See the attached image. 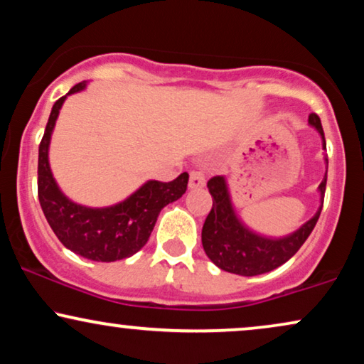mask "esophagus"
<instances>
[{"label": "esophagus", "instance_id": "esophagus-1", "mask_svg": "<svg viewBox=\"0 0 364 364\" xmlns=\"http://www.w3.org/2000/svg\"><path fill=\"white\" fill-rule=\"evenodd\" d=\"M205 183H206L205 173L200 171V169H193L190 173V188H201L205 186Z\"/></svg>", "mask_w": 364, "mask_h": 364}]
</instances>
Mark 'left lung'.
I'll use <instances>...</instances> for the list:
<instances>
[{
    "mask_svg": "<svg viewBox=\"0 0 364 364\" xmlns=\"http://www.w3.org/2000/svg\"><path fill=\"white\" fill-rule=\"evenodd\" d=\"M309 124L323 136L326 149L324 131L319 116L311 114ZM326 181H328V176H324L323 183L319 185L321 206L309 222L302 225L292 235L279 238V240H270V238L255 235L238 222L235 213H233L232 203H230L225 178L213 176L206 185L211 198H213V206H211L205 220L203 230H201V243H203L205 254L222 270H227L230 274L247 275V277L277 269L294 254H297L299 248L304 245L307 237L314 230L321 210H323Z\"/></svg>",
    "mask_w": 364,
    "mask_h": 364,
    "instance_id": "obj_1",
    "label": "left lung"
}]
</instances>
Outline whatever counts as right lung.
Wrapping results in <instances>:
<instances>
[{"label": "right lung", "instance_id": "right-lung-1", "mask_svg": "<svg viewBox=\"0 0 364 364\" xmlns=\"http://www.w3.org/2000/svg\"><path fill=\"white\" fill-rule=\"evenodd\" d=\"M85 82L73 85L79 92ZM67 95L53 104L38 148V200L45 218L60 242L73 254L95 262L127 259L149 240L159 211L185 195L190 174L181 173L169 183L148 181L122 203L109 208L75 205L58 190L48 166V144L58 110Z\"/></svg>", "mask_w": 364, "mask_h": 364}]
</instances>
